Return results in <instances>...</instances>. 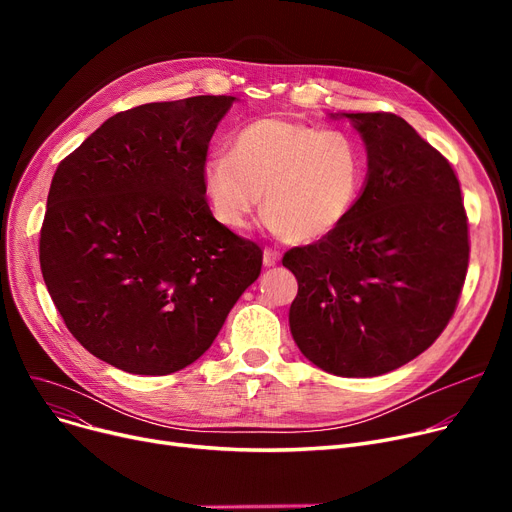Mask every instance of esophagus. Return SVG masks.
<instances>
[{"label":"esophagus","instance_id":"34e87169","mask_svg":"<svg viewBox=\"0 0 512 512\" xmlns=\"http://www.w3.org/2000/svg\"><path fill=\"white\" fill-rule=\"evenodd\" d=\"M280 261V251H276V249H265L263 251V263H265V267H272V265H276Z\"/></svg>","mask_w":512,"mask_h":512}]
</instances>
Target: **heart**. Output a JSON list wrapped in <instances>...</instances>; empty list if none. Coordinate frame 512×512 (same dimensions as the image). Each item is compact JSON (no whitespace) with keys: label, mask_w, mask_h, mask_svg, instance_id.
I'll use <instances>...</instances> for the list:
<instances>
[{"label":"heart","mask_w":512,"mask_h":512,"mask_svg":"<svg viewBox=\"0 0 512 512\" xmlns=\"http://www.w3.org/2000/svg\"><path fill=\"white\" fill-rule=\"evenodd\" d=\"M365 168V147L353 132L261 118L234 134L230 153L205 159L203 180L215 218L230 230L249 228L265 191L270 230L309 242L353 213Z\"/></svg>","instance_id":"heart-1"}]
</instances>
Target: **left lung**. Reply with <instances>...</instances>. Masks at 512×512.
<instances>
[{"label": "left lung", "mask_w": 512, "mask_h": 512, "mask_svg": "<svg viewBox=\"0 0 512 512\" xmlns=\"http://www.w3.org/2000/svg\"><path fill=\"white\" fill-rule=\"evenodd\" d=\"M367 149L363 193L342 226L282 263L299 282L290 332L342 378L413 361L448 326L469 265V224L450 161L396 114H344Z\"/></svg>", "instance_id": "8db88e82"}]
</instances>
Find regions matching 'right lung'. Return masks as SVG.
<instances>
[{"instance_id": "obj_1", "label": "right lung", "mask_w": 512, "mask_h": 512, "mask_svg": "<svg viewBox=\"0 0 512 512\" xmlns=\"http://www.w3.org/2000/svg\"><path fill=\"white\" fill-rule=\"evenodd\" d=\"M236 97L145 103L105 120L53 174L45 286L91 355L137 375L197 361L261 274L263 251L213 218L203 166Z\"/></svg>"}]
</instances>
